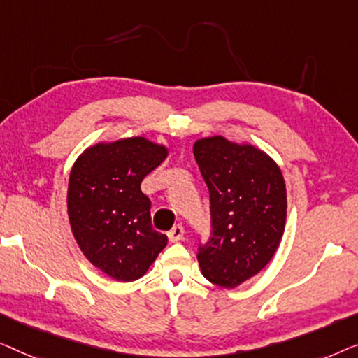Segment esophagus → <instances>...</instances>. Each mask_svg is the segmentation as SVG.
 <instances>
[{
  "instance_id": "esophagus-1",
  "label": "esophagus",
  "mask_w": 358,
  "mask_h": 358,
  "mask_svg": "<svg viewBox=\"0 0 358 358\" xmlns=\"http://www.w3.org/2000/svg\"><path fill=\"white\" fill-rule=\"evenodd\" d=\"M169 240L172 241V243H175V241H180L181 238H183V235H185V229L181 227V225L178 224V225H173V229L169 231Z\"/></svg>"
}]
</instances>
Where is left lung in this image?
<instances>
[{
  "label": "left lung",
  "instance_id": "obj_1",
  "mask_svg": "<svg viewBox=\"0 0 358 358\" xmlns=\"http://www.w3.org/2000/svg\"><path fill=\"white\" fill-rule=\"evenodd\" d=\"M193 154L208 185L210 238L199 245L201 273L234 289L273 259L285 230L287 191L279 165L251 144L198 139Z\"/></svg>",
  "mask_w": 358,
  "mask_h": 358
}]
</instances>
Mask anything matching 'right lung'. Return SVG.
Instances as JSON below:
<instances>
[{"label":"right lung","instance_id":"add662e5","mask_svg":"<svg viewBox=\"0 0 358 358\" xmlns=\"http://www.w3.org/2000/svg\"><path fill=\"white\" fill-rule=\"evenodd\" d=\"M167 155L165 145L136 136L90 145L73 165L68 215L74 238L95 268L120 282L143 278L167 246L141 191V181Z\"/></svg>","mask_w":358,"mask_h":358}]
</instances>
